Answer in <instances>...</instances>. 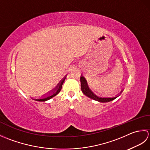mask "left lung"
<instances>
[{"instance_id": "1", "label": "left lung", "mask_w": 150, "mask_h": 150, "mask_svg": "<svg viewBox=\"0 0 150 150\" xmlns=\"http://www.w3.org/2000/svg\"><path fill=\"white\" fill-rule=\"evenodd\" d=\"M81 90L85 95H86L89 98H92V99H93L95 100L100 102V103H108V102L115 99L117 97L119 96V95H117V96L114 97H100L97 96V95H95L93 92L90 90L86 80V79L82 75V77H81Z\"/></svg>"}]
</instances>
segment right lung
<instances>
[{
    "label": "right lung",
    "instance_id": "obj_1",
    "mask_svg": "<svg viewBox=\"0 0 150 150\" xmlns=\"http://www.w3.org/2000/svg\"><path fill=\"white\" fill-rule=\"evenodd\" d=\"M65 79H66V77L64 78L62 80L60 81V82H59V83L57 84V86L53 89V90L52 91V92L50 93V95H47V96H46V97H44V98H37V99H35V100H38V101H46L47 100L50 99V98H52V97H55V95H57V94H58L59 92L60 91V90H61L62 89V84H63V82H64L65 81Z\"/></svg>",
    "mask_w": 150,
    "mask_h": 150
}]
</instances>
